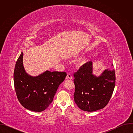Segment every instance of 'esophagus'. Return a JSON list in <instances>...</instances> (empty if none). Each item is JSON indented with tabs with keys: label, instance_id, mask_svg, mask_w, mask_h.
I'll return each mask as SVG.
<instances>
[{
	"label": "esophagus",
	"instance_id": "1",
	"mask_svg": "<svg viewBox=\"0 0 133 133\" xmlns=\"http://www.w3.org/2000/svg\"><path fill=\"white\" fill-rule=\"evenodd\" d=\"M72 78V75L70 74V73H68L67 74V79H71Z\"/></svg>",
	"mask_w": 133,
	"mask_h": 133
}]
</instances>
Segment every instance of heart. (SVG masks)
<instances>
[{
  "label": "heart",
  "instance_id": "heart-1",
  "mask_svg": "<svg viewBox=\"0 0 133 133\" xmlns=\"http://www.w3.org/2000/svg\"><path fill=\"white\" fill-rule=\"evenodd\" d=\"M86 62V58H83L82 59L79 61V62L78 63V65L82 66V65H84Z\"/></svg>",
  "mask_w": 133,
  "mask_h": 133
}]
</instances>
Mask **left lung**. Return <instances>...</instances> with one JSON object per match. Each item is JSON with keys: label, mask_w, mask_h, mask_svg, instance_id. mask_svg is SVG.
Returning a JSON list of instances; mask_svg holds the SVG:
<instances>
[{"label": "left lung", "mask_w": 133, "mask_h": 133, "mask_svg": "<svg viewBox=\"0 0 133 133\" xmlns=\"http://www.w3.org/2000/svg\"><path fill=\"white\" fill-rule=\"evenodd\" d=\"M74 76V98L80 109L94 111L107 105L115 86V70L106 69L100 76H96L92 74V62H89L75 72Z\"/></svg>", "instance_id": "1"}]
</instances>
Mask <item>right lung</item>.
<instances>
[{"label":"right lung","mask_w":133,"mask_h":133,"mask_svg":"<svg viewBox=\"0 0 133 133\" xmlns=\"http://www.w3.org/2000/svg\"><path fill=\"white\" fill-rule=\"evenodd\" d=\"M65 72L46 70L33 77L23 66V52L18 58L14 73V86L18 99L25 108L36 112L45 110L53 101L59 85L65 80Z\"/></svg>","instance_id":"obj_1"}]
</instances>
